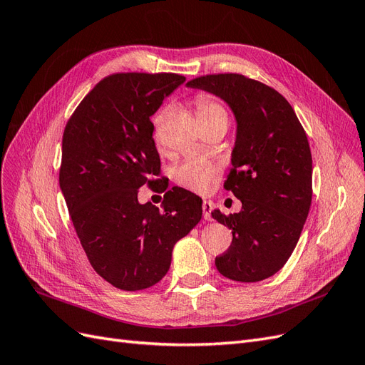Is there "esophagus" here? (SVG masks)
<instances>
[{
  "mask_svg": "<svg viewBox=\"0 0 365 365\" xmlns=\"http://www.w3.org/2000/svg\"><path fill=\"white\" fill-rule=\"evenodd\" d=\"M212 212H213V204L210 201H204L202 202V213H204V219L205 220H212Z\"/></svg>",
  "mask_w": 365,
  "mask_h": 365,
  "instance_id": "esophagus-1",
  "label": "esophagus"
}]
</instances>
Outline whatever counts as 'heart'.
Segmentation results:
<instances>
[{"instance_id":"1","label":"heart","mask_w":365,"mask_h":365,"mask_svg":"<svg viewBox=\"0 0 365 365\" xmlns=\"http://www.w3.org/2000/svg\"><path fill=\"white\" fill-rule=\"evenodd\" d=\"M193 105L196 109V114L200 117L201 123L205 129L213 126H228L230 114L227 106L219 101L217 97L208 93H197L193 97ZM169 109L163 108L153 117V137L155 141L160 143L161 138V128L164 125L165 118H168ZM217 169L213 164H210L204 160L189 158L185 160L181 165H178L175 170V180L180 184L189 187L196 192H205L208 190L210 184L216 178Z\"/></svg>"}]
</instances>
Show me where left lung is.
I'll use <instances>...</instances> for the list:
<instances>
[{
	"mask_svg": "<svg viewBox=\"0 0 365 365\" xmlns=\"http://www.w3.org/2000/svg\"><path fill=\"white\" fill-rule=\"evenodd\" d=\"M187 86L213 93L237 120L233 158L224 184L242 202L235 215L212 212L233 235L215 259L236 282H260L288 262L312 202V155L289 102L274 88L239 73L195 77Z\"/></svg>",
	"mask_w": 365,
	"mask_h": 365,
	"instance_id": "obj_1",
	"label": "left lung"
}]
</instances>
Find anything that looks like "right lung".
<instances>
[{
  "label": "right lung",
  "instance_id": "1",
  "mask_svg": "<svg viewBox=\"0 0 365 365\" xmlns=\"http://www.w3.org/2000/svg\"><path fill=\"white\" fill-rule=\"evenodd\" d=\"M185 77L175 73H114L88 93L62 137L59 185L94 271L123 291L158 283L173 245L200 222L202 201L172 187L163 210L138 202L141 185L162 192L169 182L150 115Z\"/></svg>",
  "mask_w": 365,
  "mask_h": 365
}]
</instances>
